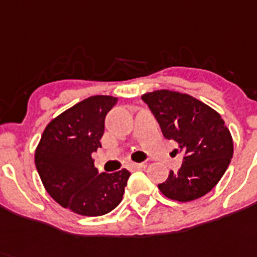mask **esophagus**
Instances as JSON below:
<instances>
[{
  "instance_id": "34e87169",
  "label": "esophagus",
  "mask_w": 257,
  "mask_h": 257,
  "mask_svg": "<svg viewBox=\"0 0 257 257\" xmlns=\"http://www.w3.org/2000/svg\"><path fill=\"white\" fill-rule=\"evenodd\" d=\"M131 167L132 169H136V170H141V169H145L146 167V163H131Z\"/></svg>"
}]
</instances>
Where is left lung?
Returning a JSON list of instances; mask_svg holds the SVG:
<instances>
[{"instance_id": "obj_1", "label": "left lung", "mask_w": 257, "mask_h": 257, "mask_svg": "<svg viewBox=\"0 0 257 257\" xmlns=\"http://www.w3.org/2000/svg\"><path fill=\"white\" fill-rule=\"evenodd\" d=\"M141 98L158 120L163 136L178 142L185 153L182 167L170 171L159 191L179 202L206 195L221 180L234 153L223 118L201 100L174 90H155Z\"/></svg>"}]
</instances>
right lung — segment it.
<instances>
[{"mask_svg":"<svg viewBox=\"0 0 257 257\" xmlns=\"http://www.w3.org/2000/svg\"><path fill=\"white\" fill-rule=\"evenodd\" d=\"M117 98L95 95L52 118L35 150L45 191L70 212L86 217L109 213L121 202L131 176L126 169L98 174L91 153L102 148L104 118Z\"/></svg>","mask_w":257,"mask_h":257,"instance_id":"1","label":"right lung"}]
</instances>
